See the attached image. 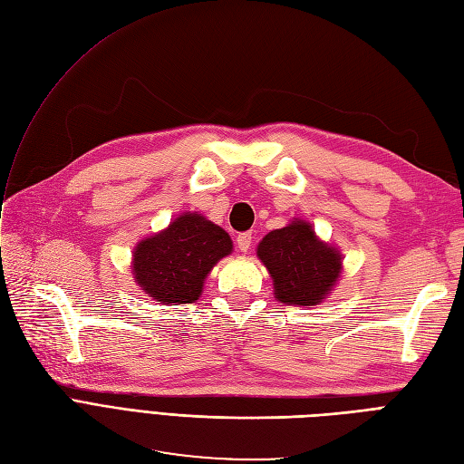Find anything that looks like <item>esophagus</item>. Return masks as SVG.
<instances>
[{"mask_svg":"<svg viewBox=\"0 0 464 464\" xmlns=\"http://www.w3.org/2000/svg\"><path fill=\"white\" fill-rule=\"evenodd\" d=\"M251 242H254V236H251V232H242L236 237V244L242 251H247L251 247Z\"/></svg>","mask_w":464,"mask_h":464,"instance_id":"1","label":"esophagus"}]
</instances>
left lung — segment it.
Returning a JSON list of instances; mask_svg holds the SVG:
<instances>
[{"mask_svg": "<svg viewBox=\"0 0 464 464\" xmlns=\"http://www.w3.org/2000/svg\"><path fill=\"white\" fill-rule=\"evenodd\" d=\"M257 257L273 278L275 298L288 305L321 304L343 271L339 249L321 242L312 224L300 218L266 234Z\"/></svg>", "mask_w": 464, "mask_h": 464, "instance_id": "left-lung-1", "label": "left lung"}]
</instances>
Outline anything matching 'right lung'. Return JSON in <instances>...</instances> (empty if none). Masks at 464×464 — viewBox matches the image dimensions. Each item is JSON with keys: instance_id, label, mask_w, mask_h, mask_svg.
<instances>
[{"instance_id": "add662e5", "label": "right lung", "mask_w": 464, "mask_h": 464, "mask_svg": "<svg viewBox=\"0 0 464 464\" xmlns=\"http://www.w3.org/2000/svg\"><path fill=\"white\" fill-rule=\"evenodd\" d=\"M232 254V240L198 213H184L133 249V278L160 304H193L210 269Z\"/></svg>"}]
</instances>
